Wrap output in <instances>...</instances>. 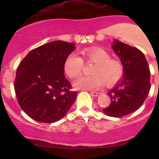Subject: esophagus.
Returning a JSON list of instances; mask_svg holds the SVG:
<instances>
[{"label": "esophagus", "mask_w": 159, "mask_h": 159, "mask_svg": "<svg viewBox=\"0 0 159 159\" xmlns=\"http://www.w3.org/2000/svg\"><path fill=\"white\" fill-rule=\"evenodd\" d=\"M91 94L93 96H95V97H98L101 94L100 92H97V91H91Z\"/></svg>", "instance_id": "1"}]
</instances>
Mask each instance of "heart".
I'll list each match as a JSON object with an SVG mask.
<instances>
[{
	"label": "heart",
	"instance_id": "obj_1",
	"mask_svg": "<svg viewBox=\"0 0 159 159\" xmlns=\"http://www.w3.org/2000/svg\"><path fill=\"white\" fill-rule=\"evenodd\" d=\"M87 63H94L91 76L78 78L74 85L78 89L94 90L104 84L113 86L119 82L124 75V65L118 59L111 58L109 53L100 48L84 49L81 51ZM84 68V61L76 54H70L64 62V70L70 78H78Z\"/></svg>",
	"mask_w": 159,
	"mask_h": 159
}]
</instances>
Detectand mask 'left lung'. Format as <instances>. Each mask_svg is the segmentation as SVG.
<instances>
[{
	"label": "left lung",
	"instance_id": "1",
	"mask_svg": "<svg viewBox=\"0 0 159 159\" xmlns=\"http://www.w3.org/2000/svg\"><path fill=\"white\" fill-rule=\"evenodd\" d=\"M114 51L118 54L124 65L123 78L108 93L110 105L102 111L107 115L120 118L139 109L151 89L150 69L143 53L118 40L112 44Z\"/></svg>",
	"mask_w": 159,
	"mask_h": 159
}]
</instances>
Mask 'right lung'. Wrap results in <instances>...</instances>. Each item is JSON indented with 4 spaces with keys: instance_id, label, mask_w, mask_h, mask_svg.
<instances>
[{
    "instance_id": "obj_1",
    "label": "right lung",
    "mask_w": 159,
    "mask_h": 159,
    "mask_svg": "<svg viewBox=\"0 0 159 159\" xmlns=\"http://www.w3.org/2000/svg\"><path fill=\"white\" fill-rule=\"evenodd\" d=\"M73 43L54 41L30 51L18 65L14 90L22 110L35 121L53 123L64 118L78 92L65 76L64 62Z\"/></svg>"
}]
</instances>
